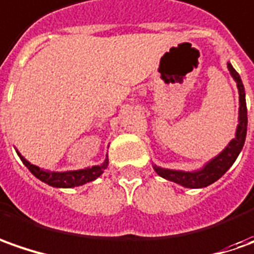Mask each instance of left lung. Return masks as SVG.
I'll return each instance as SVG.
<instances>
[{
    "label": "left lung",
    "mask_w": 254,
    "mask_h": 254,
    "mask_svg": "<svg viewBox=\"0 0 254 254\" xmlns=\"http://www.w3.org/2000/svg\"><path fill=\"white\" fill-rule=\"evenodd\" d=\"M228 70L236 81L238 90H239V124L236 127L235 137L232 139L229 144L223 149L221 153L212 160L206 163L202 169L195 171H181V170H170V169H162L153 166L154 171L163 177V179L177 183L180 186L187 188H202L215 183L216 180L222 177L226 171L229 170L232 164L238 159L241 153L246 139L248 132V108H246V95H245V87L242 84L241 75L232 67L231 63H228Z\"/></svg>",
    "instance_id": "left-lung-1"
}]
</instances>
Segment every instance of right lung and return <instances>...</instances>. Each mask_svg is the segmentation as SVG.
Instances as JSON below:
<instances>
[{
  "label": "right lung",
  "instance_id": "right-lung-1",
  "mask_svg": "<svg viewBox=\"0 0 254 254\" xmlns=\"http://www.w3.org/2000/svg\"><path fill=\"white\" fill-rule=\"evenodd\" d=\"M18 156L21 157L22 163L29 169L32 174L39 179L40 181L46 183L52 187L59 188H71L83 186L85 183H90L92 180L98 179L101 174L104 173V170L108 166V159H105V162L100 164V166H92V167H87L83 170H73V171H49L43 170L38 166L29 163L23 156L18 153Z\"/></svg>",
  "mask_w": 254,
  "mask_h": 254
}]
</instances>
